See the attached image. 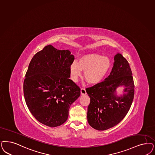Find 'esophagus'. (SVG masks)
I'll list each match as a JSON object with an SVG mask.
<instances>
[{"label":"esophagus","mask_w":155,"mask_h":155,"mask_svg":"<svg viewBox=\"0 0 155 155\" xmlns=\"http://www.w3.org/2000/svg\"><path fill=\"white\" fill-rule=\"evenodd\" d=\"M81 95H86V91L85 88H81Z\"/></svg>","instance_id":"esophagus-1"}]
</instances>
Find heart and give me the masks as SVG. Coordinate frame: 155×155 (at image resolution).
<instances>
[{
	"label": "heart",
	"mask_w": 155,
	"mask_h": 155,
	"mask_svg": "<svg viewBox=\"0 0 155 155\" xmlns=\"http://www.w3.org/2000/svg\"><path fill=\"white\" fill-rule=\"evenodd\" d=\"M112 66L110 59L98 53L85 54L80 58L78 62L74 61L70 68L71 77L76 81L85 71L84 78L87 83L95 85L106 77Z\"/></svg>",
	"instance_id": "obj_1"
}]
</instances>
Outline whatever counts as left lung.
<instances>
[{
    "label": "left lung",
    "mask_w": 155,
    "mask_h": 155,
    "mask_svg": "<svg viewBox=\"0 0 155 155\" xmlns=\"http://www.w3.org/2000/svg\"><path fill=\"white\" fill-rule=\"evenodd\" d=\"M114 60L112 71L104 81L86 89L91 98L87 121L98 130H107L120 123L128 113L134 100V78L128 61L120 53ZM120 86L125 87L124 93L118 97L116 89Z\"/></svg>",
    "instance_id": "1"
}]
</instances>
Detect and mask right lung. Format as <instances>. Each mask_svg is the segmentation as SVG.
Masks as SVG:
<instances>
[{
  "mask_svg": "<svg viewBox=\"0 0 155 155\" xmlns=\"http://www.w3.org/2000/svg\"><path fill=\"white\" fill-rule=\"evenodd\" d=\"M74 60L69 50L49 45L30 61L23 93L29 110L39 123L50 127L63 124L70 105L80 96V88L69 78Z\"/></svg>",
  "mask_w": 155,
  "mask_h": 155,
  "instance_id": "1",
  "label": "right lung"
}]
</instances>
